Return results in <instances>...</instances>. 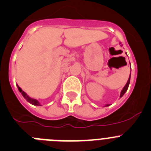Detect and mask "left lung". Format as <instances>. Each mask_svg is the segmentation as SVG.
<instances>
[{
  "instance_id": "obj_1",
  "label": "left lung",
  "mask_w": 151,
  "mask_h": 151,
  "mask_svg": "<svg viewBox=\"0 0 151 151\" xmlns=\"http://www.w3.org/2000/svg\"><path fill=\"white\" fill-rule=\"evenodd\" d=\"M129 81H130V75H129V79H128V80H127V84H126V85H125V86L124 87V88H123V89H122V92H121L120 98H122V97L124 95V93L126 92V91H127V90L128 87H129ZM109 106V104H106V106Z\"/></svg>"
}]
</instances>
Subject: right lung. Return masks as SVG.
<instances>
[{
  "mask_svg": "<svg viewBox=\"0 0 151 151\" xmlns=\"http://www.w3.org/2000/svg\"><path fill=\"white\" fill-rule=\"evenodd\" d=\"M17 87H18V90H19V91H20V92L22 93V95H23V97H24V98H25V99L27 100V102H29V104H33V105H36V106H41V105H40V104H39V101H37V100L33 99V98H29V97L27 95L26 93H25L24 91L23 90H22V88H20V87L18 86V85H17Z\"/></svg>",
  "mask_w": 151,
  "mask_h": 151,
  "instance_id": "obj_1",
  "label": "right lung"
}]
</instances>
